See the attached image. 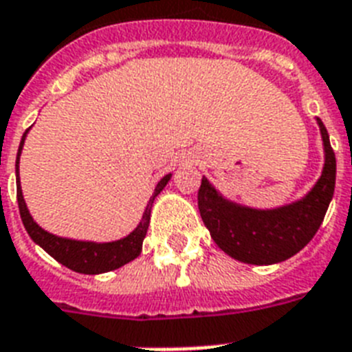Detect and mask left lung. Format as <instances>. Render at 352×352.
Returning <instances> with one entry per match:
<instances>
[{
	"mask_svg": "<svg viewBox=\"0 0 352 352\" xmlns=\"http://www.w3.org/2000/svg\"><path fill=\"white\" fill-rule=\"evenodd\" d=\"M318 125L325 165L313 190L300 201L272 210L249 209L221 198L207 178H201L199 214L216 245L230 258L252 265H271L294 256L313 240L333 199L336 182V158L327 129L322 120Z\"/></svg>",
	"mask_w": 352,
	"mask_h": 352,
	"instance_id": "obj_1",
	"label": "left lung"
}]
</instances>
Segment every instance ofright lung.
<instances>
[{"instance_id": "obj_1", "label": "right lung", "mask_w": 352, "mask_h": 352, "mask_svg": "<svg viewBox=\"0 0 352 352\" xmlns=\"http://www.w3.org/2000/svg\"><path fill=\"white\" fill-rule=\"evenodd\" d=\"M29 132V131H27ZM21 138L18 151V160H16V196H18V207L19 214H21V221H23L25 229L29 232L39 247H43L45 251L49 252L54 260L63 263L65 267H69L72 271L81 272V274H100V272H109L114 269H120L122 265L132 261L134 258L140 256L142 252L143 238L147 234L148 221H151V209H153L154 198L163 190V187L168 184L170 174L163 176L154 189L153 198L148 199L147 209L143 212V218L140 221L136 229L132 230L131 234L122 238L118 241H109V243H94V241H76L69 240V238H60L43 230L36 221L32 220V216L29 214V209L25 205L23 192H21V185H19V156H21V148H23L25 136Z\"/></svg>"}]
</instances>
